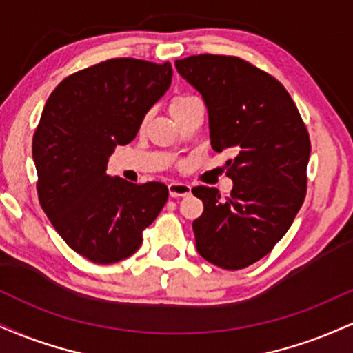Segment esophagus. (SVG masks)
I'll return each instance as SVG.
<instances>
[{"instance_id": "34e87169", "label": "esophagus", "mask_w": 353, "mask_h": 353, "mask_svg": "<svg viewBox=\"0 0 353 353\" xmlns=\"http://www.w3.org/2000/svg\"><path fill=\"white\" fill-rule=\"evenodd\" d=\"M168 188H169V194H171V197H184L190 194V185L184 184V182H171Z\"/></svg>"}]
</instances>
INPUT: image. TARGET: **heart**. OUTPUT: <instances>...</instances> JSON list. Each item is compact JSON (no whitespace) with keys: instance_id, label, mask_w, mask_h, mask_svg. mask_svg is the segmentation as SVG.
I'll return each instance as SVG.
<instances>
[{"instance_id":"heart-1","label":"heart","mask_w":353,"mask_h":353,"mask_svg":"<svg viewBox=\"0 0 353 353\" xmlns=\"http://www.w3.org/2000/svg\"><path fill=\"white\" fill-rule=\"evenodd\" d=\"M192 101H196V98H192V96H177V98H174L171 103V112H174L176 109H179L182 106H185V104L192 103Z\"/></svg>"}]
</instances>
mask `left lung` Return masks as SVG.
<instances>
[{
	"instance_id": "left-lung-1",
	"label": "left lung",
	"mask_w": 353,
	"mask_h": 353,
	"mask_svg": "<svg viewBox=\"0 0 353 353\" xmlns=\"http://www.w3.org/2000/svg\"><path fill=\"white\" fill-rule=\"evenodd\" d=\"M176 70L204 99L214 151L236 154L228 199L216 188L192 189L204 202L192 222L196 249L210 264L244 269L274 249L301 209L309 132L285 88L244 59L199 54L176 61Z\"/></svg>"
}]
</instances>
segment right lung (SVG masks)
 Returning a JSON list of instances; mask_svg holds the SVG:
<instances>
[{
	"instance_id": "add662e5",
	"label": "right lung",
	"mask_w": 353,
	"mask_h": 353,
	"mask_svg": "<svg viewBox=\"0 0 353 353\" xmlns=\"http://www.w3.org/2000/svg\"><path fill=\"white\" fill-rule=\"evenodd\" d=\"M171 79L169 63L109 59L61 81L43 109L33 137L39 202L64 242L94 264L134 254L168 202L163 182L137 185L106 169Z\"/></svg>"
}]
</instances>
